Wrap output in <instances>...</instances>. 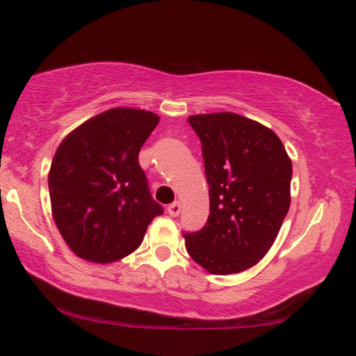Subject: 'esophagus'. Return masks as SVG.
Returning a JSON list of instances; mask_svg holds the SVG:
<instances>
[{
	"mask_svg": "<svg viewBox=\"0 0 356 356\" xmlns=\"http://www.w3.org/2000/svg\"><path fill=\"white\" fill-rule=\"evenodd\" d=\"M180 210H182V206H180L179 201H174L172 204L168 206V213H170L171 216H179Z\"/></svg>",
	"mask_w": 356,
	"mask_h": 356,
	"instance_id": "1",
	"label": "esophagus"
}]
</instances>
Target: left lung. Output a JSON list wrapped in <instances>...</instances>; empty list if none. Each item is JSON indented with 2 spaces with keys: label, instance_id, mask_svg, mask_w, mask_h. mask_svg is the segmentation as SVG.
Returning <instances> with one entry per match:
<instances>
[{
  "label": "left lung",
  "instance_id": "obj_1",
  "mask_svg": "<svg viewBox=\"0 0 356 356\" xmlns=\"http://www.w3.org/2000/svg\"><path fill=\"white\" fill-rule=\"evenodd\" d=\"M188 122L202 144L210 215L201 231L184 232L186 251L210 273H240L278 236L292 161L275 131L240 114H195Z\"/></svg>",
  "mask_w": 356,
  "mask_h": 356
}]
</instances>
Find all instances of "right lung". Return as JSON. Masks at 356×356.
Returning <instances> with one entry per match:
<instances>
[{
  "mask_svg": "<svg viewBox=\"0 0 356 356\" xmlns=\"http://www.w3.org/2000/svg\"><path fill=\"white\" fill-rule=\"evenodd\" d=\"M159 120L150 111L113 108L59 144L48 174L51 212L78 257L110 264L129 256L163 213L138 161Z\"/></svg>",
  "mask_w": 356,
  "mask_h": 356,
  "instance_id": "obj_1",
  "label": "right lung"
}]
</instances>
